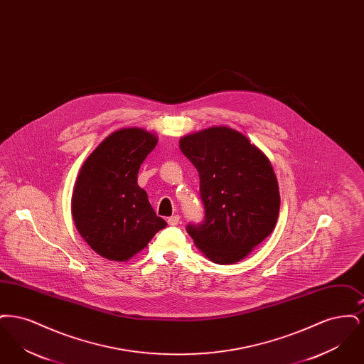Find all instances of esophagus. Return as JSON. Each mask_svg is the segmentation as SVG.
<instances>
[{"instance_id":"obj_1","label":"esophagus","mask_w":364,"mask_h":364,"mask_svg":"<svg viewBox=\"0 0 364 364\" xmlns=\"http://www.w3.org/2000/svg\"><path fill=\"white\" fill-rule=\"evenodd\" d=\"M180 223V215H172L168 218V224L169 225H177Z\"/></svg>"}]
</instances>
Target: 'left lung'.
<instances>
[{"instance_id":"1","label":"left lung","mask_w":364,"mask_h":364,"mask_svg":"<svg viewBox=\"0 0 364 364\" xmlns=\"http://www.w3.org/2000/svg\"><path fill=\"white\" fill-rule=\"evenodd\" d=\"M180 150L196 168L206 218L187 232L208 259H244L277 224L279 191L266 154L242 132L210 127L180 139Z\"/></svg>"}]
</instances>
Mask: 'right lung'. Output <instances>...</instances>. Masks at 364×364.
<instances>
[{"mask_svg":"<svg viewBox=\"0 0 364 364\" xmlns=\"http://www.w3.org/2000/svg\"><path fill=\"white\" fill-rule=\"evenodd\" d=\"M156 143V134L144 128L117 129L79 171L72 218L83 240L105 259H131L166 226L138 186L139 168Z\"/></svg>","mask_w":364,"mask_h":364,"instance_id":"obj_1","label":"right lung"}]
</instances>
